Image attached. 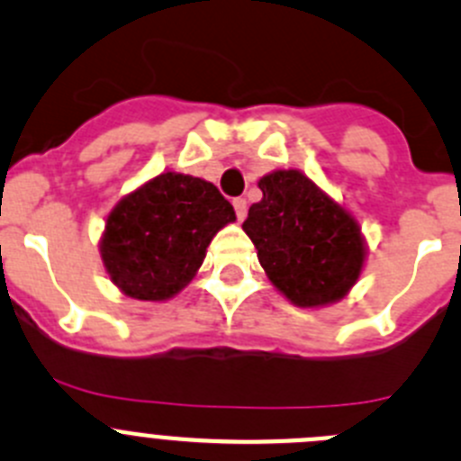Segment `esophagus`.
I'll return each mask as SVG.
<instances>
[{"label": "esophagus", "mask_w": 461, "mask_h": 461, "mask_svg": "<svg viewBox=\"0 0 461 461\" xmlns=\"http://www.w3.org/2000/svg\"><path fill=\"white\" fill-rule=\"evenodd\" d=\"M234 211H236V218H239V221H245V216H248V202H245L243 197H236Z\"/></svg>", "instance_id": "esophagus-1"}]
</instances>
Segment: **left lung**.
<instances>
[{
  "label": "left lung",
  "instance_id": "obj_1",
  "mask_svg": "<svg viewBox=\"0 0 461 461\" xmlns=\"http://www.w3.org/2000/svg\"><path fill=\"white\" fill-rule=\"evenodd\" d=\"M259 188L243 231L275 289L298 307L339 303L366 259L359 222L300 170L270 172Z\"/></svg>",
  "mask_w": 461,
  "mask_h": 461
}]
</instances>
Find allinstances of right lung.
Here are the masks:
<instances>
[{
	"instance_id": "add662e5",
	"label": "right lung",
	"mask_w": 461,
	"mask_h": 461,
	"mask_svg": "<svg viewBox=\"0 0 461 461\" xmlns=\"http://www.w3.org/2000/svg\"><path fill=\"white\" fill-rule=\"evenodd\" d=\"M234 221V206L213 184L161 172L113 206L100 255L124 295L161 303L195 277L211 239Z\"/></svg>"
}]
</instances>
